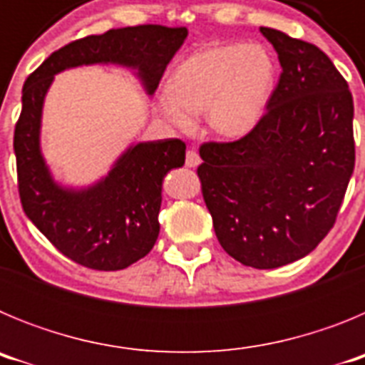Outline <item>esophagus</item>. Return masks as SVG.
Segmentation results:
<instances>
[{"instance_id":"obj_1","label":"esophagus","mask_w":365,"mask_h":365,"mask_svg":"<svg viewBox=\"0 0 365 365\" xmlns=\"http://www.w3.org/2000/svg\"><path fill=\"white\" fill-rule=\"evenodd\" d=\"M201 164V157L197 155L195 150H188L186 151V166L188 168H197Z\"/></svg>"}]
</instances>
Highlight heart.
I'll list each match as a JSON object with an SVG mask.
<instances>
[{
    "mask_svg": "<svg viewBox=\"0 0 365 365\" xmlns=\"http://www.w3.org/2000/svg\"><path fill=\"white\" fill-rule=\"evenodd\" d=\"M276 82L274 60L257 43L214 45L192 54L160 93L163 117L188 130L195 113L206 111L208 128L219 137L248 135L265 117Z\"/></svg>",
    "mask_w": 365,
    "mask_h": 365,
    "instance_id": "obj_1",
    "label": "heart"
}]
</instances>
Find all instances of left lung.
<instances>
[{
  "mask_svg": "<svg viewBox=\"0 0 365 365\" xmlns=\"http://www.w3.org/2000/svg\"><path fill=\"white\" fill-rule=\"evenodd\" d=\"M259 31L282 66L265 117L240 140L202 144L197 175L225 252L276 269L312 252L334 227L354 170V109L324 51Z\"/></svg>",
  "mask_w": 365,
  "mask_h": 365,
  "instance_id": "obj_1",
  "label": "left lung"
}]
</instances>
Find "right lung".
Segmentation results:
<instances>
[{"label": "right lung", "instance_id": "right-lung-1", "mask_svg": "<svg viewBox=\"0 0 365 365\" xmlns=\"http://www.w3.org/2000/svg\"><path fill=\"white\" fill-rule=\"evenodd\" d=\"M188 36L185 27L137 25L74 40L54 51L29 78L16 122L14 153L21 206L38 230L66 257L95 270H122L143 259L159 237L163 179L185 164L179 138L138 143L111 172L83 190L56 185L40 151L41 108L54 74L89 63L138 71L153 95L166 66Z\"/></svg>", "mask_w": 365, "mask_h": 365}]
</instances>
